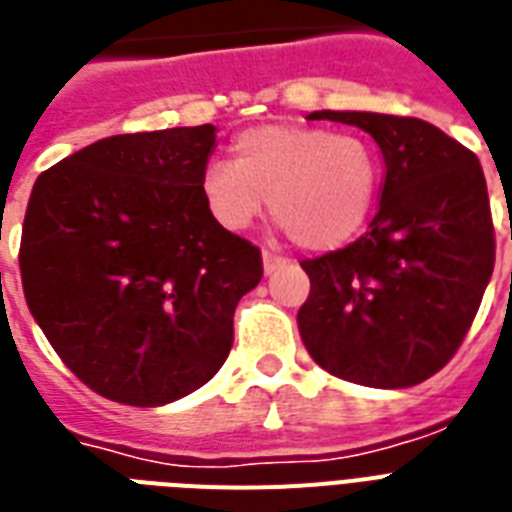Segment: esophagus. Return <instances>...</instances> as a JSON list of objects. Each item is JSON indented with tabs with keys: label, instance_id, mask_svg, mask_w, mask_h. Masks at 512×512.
Masks as SVG:
<instances>
[{
	"label": "esophagus",
	"instance_id": "esophagus-1",
	"mask_svg": "<svg viewBox=\"0 0 512 512\" xmlns=\"http://www.w3.org/2000/svg\"><path fill=\"white\" fill-rule=\"evenodd\" d=\"M261 259H264V272H267V275H272V272H277V269L288 264V259H285V256H280V253H275V251H269V248H264Z\"/></svg>",
	"mask_w": 512,
	"mask_h": 512
}]
</instances>
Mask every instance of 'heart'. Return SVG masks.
I'll use <instances>...</instances> for the list:
<instances>
[{
  "label": "heart",
  "mask_w": 512,
  "mask_h": 512,
  "mask_svg": "<svg viewBox=\"0 0 512 512\" xmlns=\"http://www.w3.org/2000/svg\"><path fill=\"white\" fill-rule=\"evenodd\" d=\"M235 161L208 163L200 190L208 211L232 232L264 211L309 251L338 248L365 227L380 182L375 147L322 126L267 124L243 132Z\"/></svg>",
  "instance_id": "b5f03b06"
}]
</instances>
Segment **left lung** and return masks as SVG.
<instances>
[{"label": "left lung", "mask_w": 512, "mask_h": 512, "mask_svg": "<svg viewBox=\"0 0 512 512\" xmlns=\"http://www.w3.org/2000/svg\"><path fill=\"white\" fill-rule=\"evenodd\" d=\"M312 121L365 129L386 161L370 230L304 259L298 309L306 351L335 378L407 388L447 365L473 325L494 269V224L476 153L428 121L317 110Z\"/></svg>", "instance_id": "1"}]
</instances>
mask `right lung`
I'll return each mask as SVG.
<instances>
[{"label":"right lung","instance_id":"obj_1","mask_svg":"<svg viewBox=\"0 0 512 512\" xmlns=\"http://www.w3.org/2000/svg\"><path fill=\"white\" fill-rule=\"evenodd\" d=\"M216 129L116 134L42 171L20 237L34 320L110 402L161 407L214 378L261 251L208 211Z\"/></svg>","mask_w":512,"mask_h":512}]
</instances>
